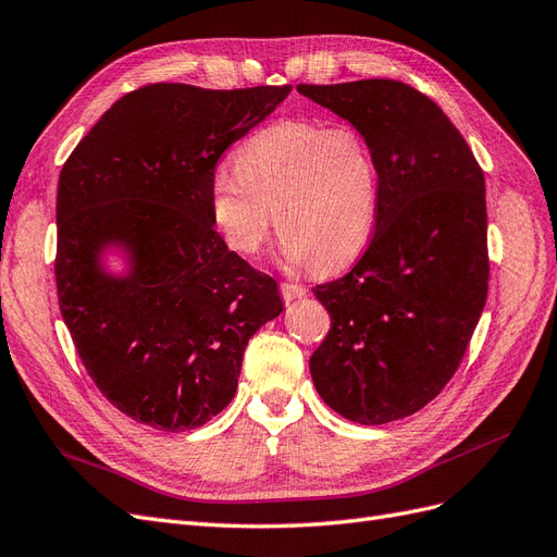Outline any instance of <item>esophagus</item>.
I'll return each instance as SVG.
<instances>
[{"label": "esophagus", "mask_w": 557, "mask_h": 557, "mask_svg": "<svg viewBox=\"0 0 557 557\" xmlns=\"http://www.w3.org/2000/svg\"><path fill=\"white\" fill-rule=\"evenodd\" d=\"M281 295H283L285 301H293V299L305 297V295H307V288H301V285H297V283L283 281V283H281Z\"/></svg>", "instance_id": "obj_1"}]
</instances>
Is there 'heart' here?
<instances>
[{
  "mask_svg": "<svg viewBox=\"0 0 557 557\" xmlns=\"http://www.w3.org/2000/svg\"><path fill=\"white\" fill-rule=\"evenodd\" d=\"M234 164L237 172H215L209 209L237 256H258L274 215L283 258L323 272L350 262L372 237L379 164L356 125L278 121L250 134Z\"/></svg>",
  "mask_w": 557,
  "mask_h": 557,
  "instance_id": "heart-1",
  "label": "heart"
}]
</instances>
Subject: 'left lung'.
Listing matches in <instances>:
<instances>
[{
    "label": "left lung",
    "instance_id": "left-lung-1",
    "mask_svg": "<svg viewBox=\"0 0 557 557\" xmlns=\"http://www.w3.org/2000/svg\"><path fill=\"white\" fill-rule=\"evenodd\" d=\"M297 90L362 129L379 164L372 242L346 276L313 288L332 323L309 367L330 409L383 425L444 391L485 307L483 170L448 115L409 83Z\"/></svg>",
    "mask_w": 557,
    "mask_h": 557
}]
</instances>
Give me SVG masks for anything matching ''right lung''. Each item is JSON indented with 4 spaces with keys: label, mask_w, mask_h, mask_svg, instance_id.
Masks as SVG:
<instances>
[{
    "label": "right lung",
    "mask_w": 557,
    "mask_h": 557,
    "mask_svg": "<svg viewBox=\"0 0 557 557\" xmlns=\"http://www.w3.org/2000/svg\"><path fill=\"white\" fill-rule=\"evenodd\" d=\"M293 86L150 83L97 121L58 183L60 313L117 411L164 432L201 428L237 393L246 344L283 311L276 281L213 230L215 164ZM131 250L123 280L98 267Z\"/></svg>",
    "instance_id": "add662e5"
}]
</instances>
